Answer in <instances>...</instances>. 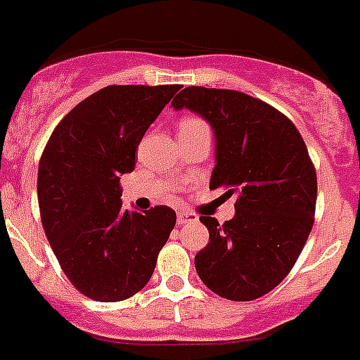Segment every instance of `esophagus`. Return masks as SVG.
Listing matches in <instances>:
<instances>
[{"instance_id": "obj_1", "label": "esophagus", "mask_w": 360, "mask_h": 360, "mask_svg": "<svg viewBox=\"0 0 360 360\" xmlns=\"http://www.w3.org/2000/svg\"><path fill=\"white\" fill-rule=\"evenodd\" d=\"M199 218H197V214L190 213V211H179L177 213V224L179 226H184V224H191V221H197Z\"/></svg>"}]
</instances>
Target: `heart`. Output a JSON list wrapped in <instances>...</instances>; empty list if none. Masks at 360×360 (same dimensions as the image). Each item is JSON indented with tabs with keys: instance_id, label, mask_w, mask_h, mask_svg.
<instances>
[{
	"instance_id": "heart-1",
	"label": "heart",
	"mask_w": 360,
	"mask_h": 360,
	"mask_svg": "<svg viewBox=\"0 0 360 360\" xmlns=\"http://www.w3.org/2000/svg\"><path fill=\"white\" fill-rule=\"evenodd\" d=\"M193 127H207L204 120L199 117H184L179 122V129H193Z\"/></svg>"
}]
</instances>
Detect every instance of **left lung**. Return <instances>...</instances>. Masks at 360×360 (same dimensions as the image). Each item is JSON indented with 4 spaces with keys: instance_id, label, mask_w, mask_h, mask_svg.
Wrapping results in <instances>:
<instances>
[{
    "instance_id": "1",
    "label": "left lung",
    "mask_w": 360,
    "mask_h": 360,
    "mask_svg": "<svg viewBox=\"0 0 360 360\" xmlns=\"http://www.w3.org/2000/svg\"><path fill=\"white\" fill-rule=\"evenodd\" d=\"M172 106L211 124L210 188L236 199L233 220L200 217L210 243L195 256L197 274L227 300H256L286 278L314 224L318 181L304 139L284 113L236 90L186 86Z\"/></svg>"
}]
</instances>
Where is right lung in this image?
Segmentation results:
<instances>
[{
  "label": "right lung",
  "instance_id": "1",
  "mask_svg": "<svg viewBox=\"0 0 360 360\" xmlns=\"http://www.w3.org/2000/svg\"><path fill=\"white\" fill-rule=\"evenodd\" d=\"M179 85H110L74 106L40 156L44 233L72 286L97 302L133 297L153 277L176 211L122 207L120 176Z\"/></svg>",
  "mask_w": 360,
  "mask_h": 360
}]
</instances>
